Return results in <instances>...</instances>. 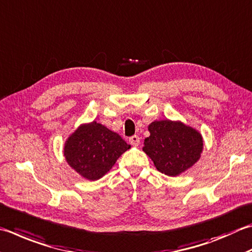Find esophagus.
Here are the masks:
<instances>
[{"instance_id":"34e87169","label":"esophagus","mask_w":252,"mask_h":252,"mask_svg":"<svg viewBox=\"0 0 252 252\" xmlns=\"http://www.w3.org/2000/svg\"><path fill=\"white\" fill-rule=\"evenodd\" d=\"M129 142L130 144L133 145V146H137L140 144V137L137 135H132L130 139H129Z\"/></svg>"}]
</instances>
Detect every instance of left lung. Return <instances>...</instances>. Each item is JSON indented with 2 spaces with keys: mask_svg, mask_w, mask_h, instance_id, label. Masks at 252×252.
<instances>
[{
  "mask_svg": "<svg viewBox=\"0 0 252 252\" xmlns=\"http://www.w3.org/2000/svg\"><path fill=\"white\" fill-rule=\"evenodd\" d=\"M151 135L144 140V151L162 174L177 176L200 158L203 141L199 132L179 122L161 120L149 126Z\"/></svg>",
  "mask_w": 252,
  "mask_h": 252,
  "instance_id": "left-lung-1",
  "label": "left lung"
}]
</instances>
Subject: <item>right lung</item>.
<instances>
[{
	"mask_svg": "<svg viewBox=\"0 0 252 252\" xmlns=\"http://www.w3.org/2000/svg\"><path fill=\"white\" fill-rule=\"evenodd\" d=\"M122 137L97 122L81 126L68 137L64 156L72 168L88 180H97L130 149Z\"/></svg>",
	"mask_w": 252,
	"mask_h": 252,
	"instance_id": "1",
	"label": "right lung"
}]
</instances>
